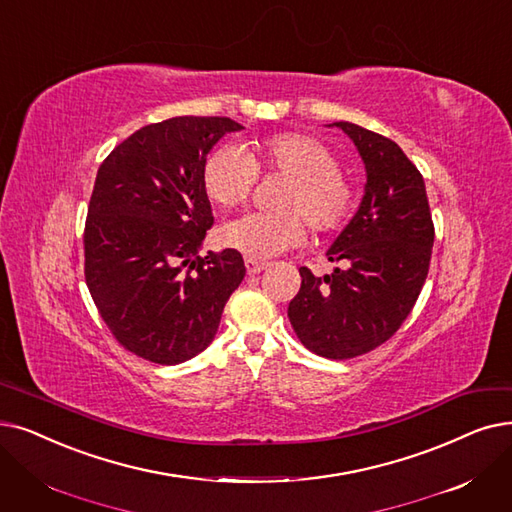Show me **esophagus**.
I'll return each mask as SVG.
<instances>
[{
  "label": "esophagus",
  "instance_id": "obj_1",
  "mask_svg": "<svg viewBox=\"0 0 512 512\" xmlns=\"http://www.w3.org/2000/svg\"><path fill=\"white\" fill-rule=\"evenodd\" d=\"M244 265H247V272L251 276H255V274H259V272H263L265 268H268V261L257 259V257H247V259H244Z\"/></svg>",
  "mask_w": 512,
  "mask_h": 512
}]
</instances>
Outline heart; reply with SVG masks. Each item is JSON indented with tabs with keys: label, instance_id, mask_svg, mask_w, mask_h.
Listing matches in <instances>:
<instances>
[{
	"label": "heart",
	"instance_id": "b5f03b06",
	"mask_svg": "<svg viewBox=\"0 0 512 512\" xmlns=\"http://www.w3.org/2000/svg\"><path fill=\"white\" fill-rule=\"evenodd\" d=\"M257 177H282L274 211L249 213L219 228V242L249 257H274L305 240L307 226L339 230L358 203V186L341 171L335 152L297 131L253 140L247 154L234 146L215 148L203 165V188L219 207H240L251 198Z\"/></svg>",
	"mask_w": 512,
	"mask_h": 512
}]
</instances>
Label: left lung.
<instances>
[{
  "label": "left lung",
  "mask_w": 512,
  "mask_h": 512,
  "mask_svg": "<svg viewBox=\"0 0 512 512\" xmlns=\"http://www.w3.org/2000/svg\"><path fill=\"white\" fill-rule=\"evenodd\" d=\"M358 146L368 184L328 261L330 276L301 268V288L288 303L299 341L322 358L349 360L389 341L427 280L435 226L425 180L393 140L349 121L335 123Z\"/></svg>",
  "instance_id": "left-lung-1"
}]
</instances>
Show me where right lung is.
<instances>
[{"label":"right lung","mask_w":512,"mask_h":512,"mask_svg":"<svg viewBox=\"0 0 512 512\" xmlns=\"http://www.w3.org/2000/svg\"><path fill=\"white\" fill-rule=\"evenodd\" d=\"M242 129L228 117H173L102 161L87 207L85 282L108 330L142 360L182 364L213 341L247 268L236 249H198L213 226L203 165Z\"/></svg>","instance_id":"add662e5"}]
</instances>
